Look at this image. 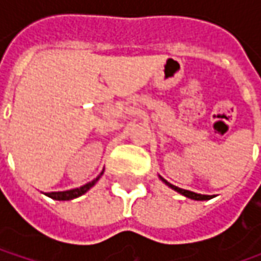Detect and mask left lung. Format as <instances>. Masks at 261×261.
<instances>
[{
	"label": "left lung",
	"instance_id": "1",
	"mask_svg": "<svg viewBox=\"0 0 261 261\" xmlns=\"http://www.w3.org/2000/svg\"><path fill=\"white\" fill-rule=\"evenodd\" d=\"M164 183H166L168 187H171L173 190L175 192H178L180 195L186 196V197H189V199H193V200H209V199H212V196H207V195H199V193H195V192H190V190H185V189H180V187H177L174 185H170L167 180H164L163 177H160Z\"/></svg>",
	"mask_w": 261,
	"mask_h": 261
}]
</instances>
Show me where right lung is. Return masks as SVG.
<instances>
[{
	"label": "right lung",
	"mask_w": 261,
	"mask_h": 261,
	"mask_svg": "<svg viewBox=\"0 0 261 261\" xmlns=\"http://www.w3.org/2000/svg\"><path fill=\"white\" fill-rule=\"evenodd\" d=\"M101 174H103V173H101ZM100 175H98L97 178H94L93 181H90V183H87V185L81 186V187H78V189L66 190V192H50V193H45V195L49 196V197H52V199H55V200H71V199H75V197H78V196L84 195L86 192H88V190H90V189L97 183V180L100 178Z\"/></svg>",
	"instance_id": "right-lung-1"
}]
</instances>
